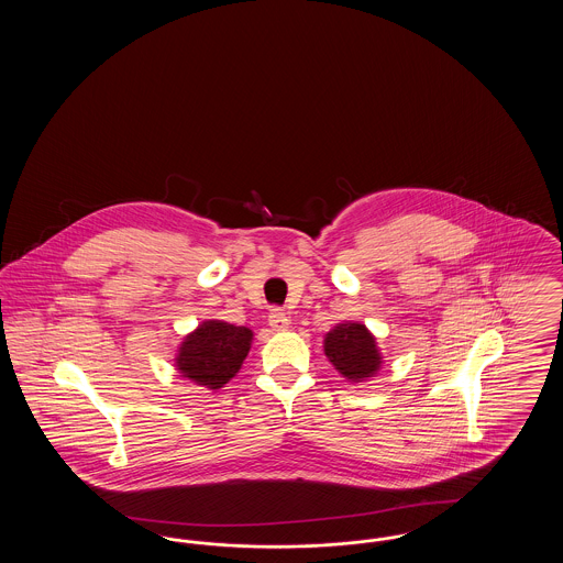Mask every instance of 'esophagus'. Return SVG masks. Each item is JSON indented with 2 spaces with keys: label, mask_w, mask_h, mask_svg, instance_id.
<instances>
[{
  "label": "esophagus",
  "mask_w": 563,
  "mask_h": 563,
  "mask_svg": "<svg viewBox=\"0 0 563 563\" xmlns=\"http://www.w3.org/2000/svg\"><path fill=\"white\" fill-rule=\"evenodd\" d=\"M268 322L274 331H287L289 329V317L285 312H280V310H272Z\"/></svg>",
  "instance_id": "1"
}]
</instances>
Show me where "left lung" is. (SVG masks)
<instances>
[{
    "label": "left lung",
    "instance_id": "8db88e82",
    "mask_svg": "<svg viewBox=\"0 0 563 563\" xmlns=\"http://www.w3.org/2000/svg\"><path fill=\"white\" fill-rule=\"evenodd\" d=\"M322 350L329 363L352 384L374 377L384 363L374 333L363 322H338L324 333Z\"/></svg>",
    "mask_w": 563,
    "mask_h": 563
}]
</instances>
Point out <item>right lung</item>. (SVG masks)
<instances>
[{"label":"right lung","mask_w":563,"mask_h":563,"mask_svg":"<svg viewBox=\"0 0 563 563\" xmlns=\"http://www.w3.org/2000/svg\"><path fill=\"white\" fill-rule=\"evenodd\" d=\"M251 342L253 331L249 327L217 319L202 321L175 352V369L181 377L217 393L241 372Z\"/></svg>","instance_id":"obj_1"}]
</instances>
